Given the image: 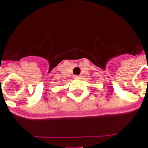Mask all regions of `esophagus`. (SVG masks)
Here are the masks:
<instances>
[{
    "label": "esophagus",
    "mask_w": 148,
    "mask_h": 148,
    "mask_svg": "<svg viewBox=\"0 0 148 148\" xmlns=\"http://www.w3.org/2000/svg\"><path fill=\"white\" fill-rule=\"evenodd\" d=\"M74 78H75V79H79V78H81V76H80V75H75V76H74Z\"/></svg>",
    "instance_id": "1"
}]
</instances>
